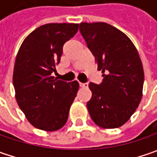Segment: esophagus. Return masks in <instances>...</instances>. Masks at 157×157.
<instances>
[{
  "mask_svg": "<svg viewBox=\"0 0 157 157\" xmlns=\"http://www.w3.org/2000/svg\"><path fill=\"white\" fill-rule=\"evenodd\" d=\"M79 86L80 87H85L87 88L88 87V83H79Z\"/></svg>",
  "mask_w": 157,
  "mask_h": 157,
  "instance_id": "esophagus-1",
  "label": "esophagus"
}]
</instances>
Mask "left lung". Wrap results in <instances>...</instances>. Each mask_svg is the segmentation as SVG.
Masks as SVG:
<instances>
[{"instance_id":"8db88e82","label":"left lung","mask_w":157,"mask_h":157,"mask_svg":"<svg viewBox=\"0 0 157 157\" xmlns=\"http://www.w3.org/2000/svg\"><path fill=\"white\" fill-rule=\"evenodd\" d=\"M79 30L103 72L100 85L90 83L87 109L92 120L104 128L126 123L141 102L144 72L132 41L105 22H81Z\"/></svg>"}]
</instances>
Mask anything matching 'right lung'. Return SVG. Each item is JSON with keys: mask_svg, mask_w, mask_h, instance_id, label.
I'll return each instance as SVG.
<instances>
[{"mask_svg": "<svg viewBox=\"0 0 157 157\" xmlns=\"http://www.w3.org/2000/svg\"><path fill=\"white\" fill-rule=\"evenodd\" d=\"M78 24L48 23L29 34L15 58L13 85L15 99L35 128L56 131L66 123L79 85L54 78L63 46L75 36Z\"/></svg>", "mask_w": 157, "mask_h": 157, "instance_id": "1", "label": "right lung"}]
</instances>
